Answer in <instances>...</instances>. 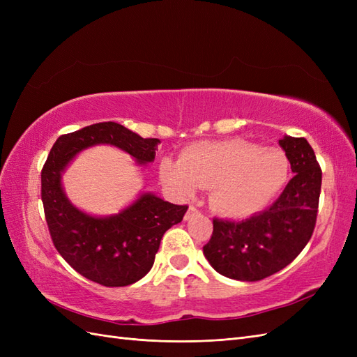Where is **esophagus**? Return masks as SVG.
Returning <instances> with one entry per match:
<instances>
[{
	"label": "esophagus",
	"instance_id": "1",
	"mask_svg": "<svg viewBox=\"0 0 357 357\" xmlns=\"http://www.w3.org/2000/svg\"><path fill=\"white\" fill-rule=\"evenodd\" d=\"M199 211H198V208H195V207H192V205H190V207H189V210H188V213L185 214V220H190L192 218H193V215H195V214H198Z\"/></svg>",
	"mask_w": 357,
	"mask_h": 357
}]
</instances>
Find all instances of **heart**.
<instances>
[{
    "label": "heart",
    "mask_w": 357,
    "mask_h": 357,
    "mask_svg": "<svg viewBox=\"0 0 357 357\" xmlns=\"http://www.w3.org/2000/svg\"><path fill=\"white\" fill-rule=\"evenodd\" d=\"M159 176L180 197H190L198 188L210 189L215 211L245 219L262 211L283 190L290 164L283 150L229 138L192 144L180 160L162 158Z\"/></svg>",
    "instance_id": "obj_1"
}]
</instances>
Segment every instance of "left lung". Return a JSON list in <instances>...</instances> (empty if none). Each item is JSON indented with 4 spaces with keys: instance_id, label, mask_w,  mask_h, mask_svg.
<instances>
[{
    "instance_id": "8db88e82",
    "label": "left lung",
    "mask_w": 357,
    "mask_h": 357,
    "mask_svg": "<svg viewBox=\"0 0 357 357\" xmlns=\"http://www.w3.org/2000/svg\"><path fill=\"white\" fill-rule=\"evenodd\" d=\"M294 177L265 211L241 222L214 219L204 256L219 274L257 282L278 273L310 241L317 219L321 169L305 138L278 139Z\"/></svg>"
}]
</instances>
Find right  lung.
Instances as JSON below:
<instances>
[{"label":"right lung","mask_w":357,"mask_h":357,"mask_svg":"<svg viewBox=\"0 0 357 357\" xmlns=\"http://www.w3.org/2000/svg\"><path fill=\"white\" fill-rule=\"evenodd\" d=\"M159 143L119 123L101 122L59 137L50 150L41 171V201L52 241L91 282L122 287L143 278L153 266L162 236L183 220L188 207L143 192L117 214L93 215L68 199L62 174L80 152L98 144L121 149L138 165H147L155 160Z\"/></svg>","instance_id":"add662e5"}]
</instances>
